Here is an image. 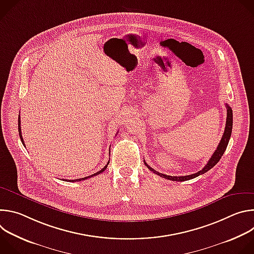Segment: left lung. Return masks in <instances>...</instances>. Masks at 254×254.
<instances>
[{"label": "left lung", "mask_w": 254, "mask_h": 254, "mask_svg": "<svg viewBox=\"0 0 254 254\" xmlns=\"http://www.w3.org/2000/svg\"><path fill=\"white\" fill-rule=\"evenodd\" d=\"M226 108H227V118H226V126H225V130H224V133L222 135V138L218 144V147H217V149L215 150L214 154L212 155V157L210 158V160L208 161L207 165L199 172L195 173V174H192V175H188V176H179V177H176V176H168V175H165V174H162V173H159L157 172L156 170H154L153 168H151L146 162H144V165H146L148 167V169L150 171H152L153 173L159 175L160 177L162 178H165L167 180H171V181H178V182H182V181H188V180H191V179H194L196 177H198L199 175H202L206 172H208L210 169H212L217 163H218L221 159V157L223 156L226 148H227V144L229 142V139H230V136H231V131H232V126H233V114H232V110L231 107L226 104Z\"/></svg>", "instance_id": "8db88e82"}]
</instances>
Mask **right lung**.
Returning a JSON list of instances; mask_svg holds the SVG:
<instances>
[{"label":"right lung","instance_id":"add662e5","mask_svg":"<svg viewBox=\"0 0 254 254\" xmlns=\"http://www.w3.org/2000/svg\"><path fill=\"white\" fill-rule=\"evenodd\" d=\"M18 129H19V135H20V138H21V141H22V143L24 144L25 146V143H24V140H23V137H22V132H21V121H20V116H19V119H18ZM110 163V162H108ZM108 163L100 170V171H98L97 173H94L93 175H91V176H88V177H85V178H81V179H75V180H70L69 182H80V181H83V180H85V179H89V178H91V177H94V176H96V175H99V174H101L102 172H104L105 171V169L107 168V165H108ZM65 181H67V180H65Z\"/></svg>","mask_w":254,"mask_h":254}]
</instances>
